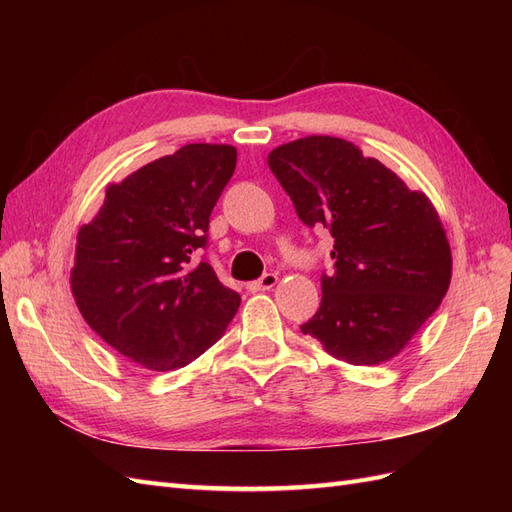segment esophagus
<instances>
[{"mask_svg":"<svg viewBox=\"0 0 512 512\" xmlns=\"http://www.w3.org/2000/svg\"><path fill=\"white\" fill-rule=\"evenodd\" d=\"M275 284H277V275L275 273H265V275L260 277V280L250 284V290H254V292H258V290H271Z\"/></svg>","mask_w":512,"mask_h":512,"instance_id":"obj_1","label":"esophagus"}]
</instances>
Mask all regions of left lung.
<instances>
[{
	"label": "left lung",
	"instance_id": "8db88e82",
	"mask_svg": "<svg viewBox=\"0 0 512 512\" xmlns=\"http://www.w3.org/2000/svg\"><path fill=\"white\" fill-rule=\"evenodd\" d=\"M299 220L333 237L318 312L301 324L335 359H393L440 307L451 245L436 209L393 170L335 136H305L269 153Z\"/></svg>",
	"mask_w": 512,
	"mask_h": 512
}]
</instances>
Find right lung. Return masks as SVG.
Masks as SVG:
<instances>
[{
    "label": "right lung",
    "instance_id": "right-lung-1",
    "mask_svg": "<svg viewBox=\"0 0 512 512\" xmlns=\"http://www.w3.org/2000/svg\"><path fill=\"white\" fill-rule=\"evenodd\" d=\"M237 166L230 145L194 143L106 188L76 237L70 275L83 318L147 369L188 365L224 335L241 297L200 252Z\"/></svg>",
    "mask_w": 512,
    "mask_h": 512
}]
</instances>
